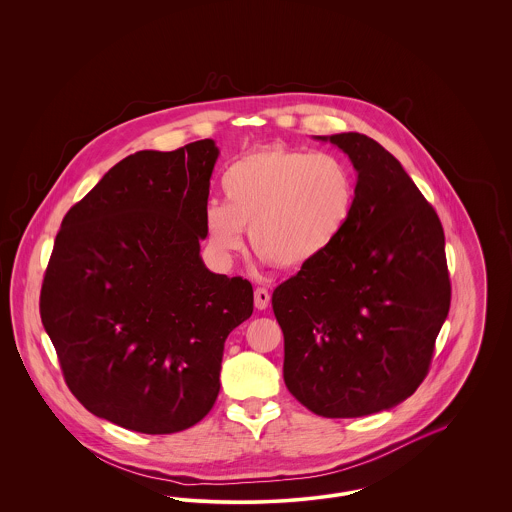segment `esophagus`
Here are the masks:
<instances>
[{"label":"esophagus","instance_id":"esophagus-1","mask_svg":"<svg viewBox=\"0 0 512 512\" xmlns=\"http://www.w3.org/2000/svg\"><path fill=\"white\" fill-rule=\"evenodd\" d=\"M268 303H270V293L265 288H257L255 290V307L259 309V311H263V309H267Z\"/></svg>","mask_w":512,"mask_h":512}]
</instances>
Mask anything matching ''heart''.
Returning <instances> with one entry per match:
<instances>
[{"label":"heart","mask_w":512,"mask_h":512,"mask_svg":"<svg viewBox=\"0 0 512 512\" xmlns=\"http://www.w3.org/2000/svg\"><path fill=\"white\" fill-rule=\"evenodd\" d=\"M226 205L203 213L209 247L220 261L251 249L270 265L307 267L332 249L345 232L357 197L349 165L330 153L284 146L253 149L222 176Z\"/></svg>","instance_id":"b5f03b06"}]
</instances>
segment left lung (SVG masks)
I'll return each instance as SVG.
<instances>
[{
  "mask_svg": "<svg viewBox=\"0 0 512 512\" xmlns=\"http://www.w3.org/2000/svg\"><path fill=\"white\" fill-rule=\"evenodd\" d=\"M357 171L340 240L272 293L284 332V382L326 418L380 413L426 378L449 313L438 213L401 163L359 132L318 136Z\"/></svg>",
  "mask_w": 512,
  "mask_h": 512,
  "instance_id": "8db88e82",
  "label": "left lung"
}]
</instances>
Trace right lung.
<instances>
[{
  "label": "right lung",
  "instance_id": "1",
  "mask_svg": "<svg viewBox=\"0 0 512 512\" xmlns=\"http://www.w3.org/2000/svg\"><path fill=\"white\" fill-rule=\"evenodd\" d=\"M213 140L138 151L69 209L49 257L40 315L65 382L99 418L174 434L209 413L224 341L253 288L203 265Z\"/></svg>",
  "mask_w": 512,
  "mask_h": 512
}]
</instances>
